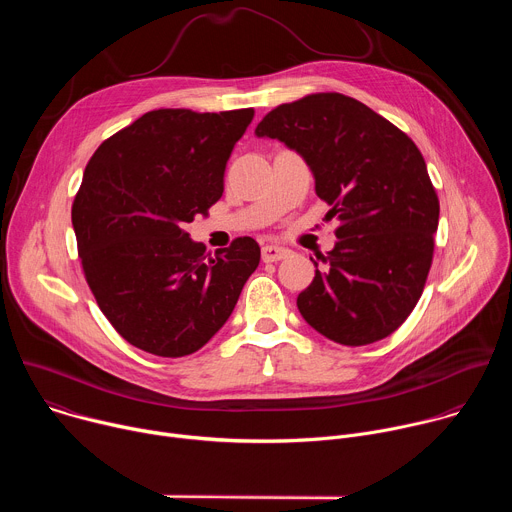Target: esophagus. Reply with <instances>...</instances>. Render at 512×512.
Here are the masks:
<instances>
[{
  "label": "esophagus",
  "mask_w": 512,
  "mask_h": 512,
  "mask_svg": "<svg viewBox=\"0 0 512 512\" xmlns=\"http://www.w3.org/2000/svg\"><path fill=\"white\" fill-rule=\"evenodd\" d=\"M287 249L285 247H279V245H265L261 249V257L265 263H273V261H279L283 257H287Z\"/></svg>",
  "instance_id": "34e87169"
}]
</instances>
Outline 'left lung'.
Here are the masks:
<instances>
[{
  "label": "left lung",
  "instance_id": "8db88e82",
  "mask_svg": "<svg viewBox=\"0 0 512 512\" xmlns=\"http://www.w3.org/2000/svg\"><path fill=\"white\" fill-rule=\"evenodd\" d=\"M298 152L316 194L338 218L326 271L298 296L322 336L364 346L393 334L413 312L431 267L440 200L417 145L364 103L316 93L269 111L255 129Z\"/></svg>",
  "mask_w": 512,
  "mask_h": 512
}]
</instances>
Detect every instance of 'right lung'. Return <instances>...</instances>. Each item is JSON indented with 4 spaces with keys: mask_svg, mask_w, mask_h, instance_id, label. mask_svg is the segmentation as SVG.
Returning <instances> with one entry per match:
<instances>
[{
    "mask_svg": "<svg viewBox=\"0 0 512 512\" xmlns=\"http://www.w3.org/2000/svg\"><path fill=\"white\" fill-rule=\"evenodd\" d=\"M253 109H158L105 139L72 202L93 296L133 346L178 358L202 348L233 314L261 249L239 237L206 253L184 231L223 196L225 168Z\"/></svg>",
    "mask_w": 512,
    "mask_h": 512,
    "instance_id": "right-lung-1",
    "label": "right lung"
}]
</instances>
